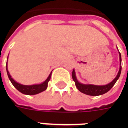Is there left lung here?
<instances>
[{
    "label": "left lung",
    "instance_id": "left-lung-1",
    "mask_svg": "<svg viewBox=\"0 0 128 128\" xmlns=\"http://www.w3.org/2000/svg\"><path fill=\"white\" fill-rule=\"evenodd\" d=\"M120 55V70L119 72L118 73L117 76L116 77L112 82L109 83L108 84L104 86H96V85H92V84H81L78 82L77 78L76 77V74H75V71L73 70L72 74V77L73 80L75 82V85L76 88L80 92L82 93L85 94L86 95L89 96H96L102 95L106 93L109 91L113 87L114 85L116 84V82L118 80L120 74H121L122 71V58H121V54L119 52Z\"/></svg>",
    "mask_w": 128,
    "mask_h": 128
}]
</instances>
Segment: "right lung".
Wrapping results in <instances>:
<instances>
[{
    "label": "right lung",
    "instance_id": "1",
    "mask_svg": "<svg viewBox=\"0 0 128 128\" xmlns=\"http://www.w3.org/2000/svg\"><path fill=\"white\" fill-rule=\"evenodd\" d=\"M6 69L7 74H8V76L9 80H10L11 83L12 84V85L19 92H20L21 93L24 94H26V95H35V94L40 93L46 90L47 87H48V83L49 82V80H50L51 75H52V72H51L48 78L40 84H35V85L30 86L22 85V84H19L16 81H14L13 80V78L11 77V76L9 74L8 70V68H7V63L6 65Z\"/></svg>",
    "mask_w": 128,
    "mask_h": 128
}]
</instances>
